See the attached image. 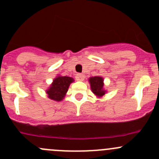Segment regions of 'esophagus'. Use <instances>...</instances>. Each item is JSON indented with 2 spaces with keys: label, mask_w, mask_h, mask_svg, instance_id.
I'll list each match as a JSON object with an SVG mask.
<instances>
[{
  "label": "esophagus",
  "mask_w": 159,
  "mask_h": 159,
  "mask_svg": "<svg viewBox=\"0 0 159 159\" xmlns=\"http://www.w3.org/2000/svg\"><path fill=\"white\" fill-rule=\"evenodd\" d=\"M75 79L78 81H84V76L83 75H81V74H78V75H76V76H75Z\"/></svg>",
  "instance_id": "esophagus-1"
}]
</instances>
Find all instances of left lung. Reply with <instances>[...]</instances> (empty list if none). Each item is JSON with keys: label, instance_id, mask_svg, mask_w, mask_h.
Here are the masks:
<instances>
[{"label": "left lung", "instance_id": "1", "mask_svg": "<svg viewBox=\"0 0 159 159\" xmlns=\"http://www.w3.org/2000/svg\"><path fill=\"white\" fill-rule=\"evenodd\" d=\"M90 83V87H91L92 92L98 97H102L104 96L106 91L103 89V78L102 77L96 76L91 77L89 79Z\"/></svg>", "mask_w": 159, "mask_h": 159}]
</instances>
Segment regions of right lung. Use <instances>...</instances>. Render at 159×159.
Here are the masks:
<instances>
[{
    "label": "right lung",
    "instance_id": "add662e5",
    "mask_svg": "<svg viewBox=\"0 0 159 159\" xmlns=\"http://www.w3.org/2000/svg\"><path fill=\"white\" fill-rule=\"evenodd\" d=\"M73 81H74V79L70 77L57 76L53 80L48 89L46 91V93L48 94V97L52 100H56L58 102L61 101L66 96L70 84Z\"/></svg>",
    "mask_w": 159,
    "mask_h": 159
}]
</instances>
